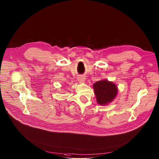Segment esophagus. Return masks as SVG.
<instances>
[{
  "label": "esophagus",
  "instance_id": "obj_1",
  "mask_svg": "<svg viewBox=\"0 0 159 159\" xmlns=\"http://www.w3.org/2000/svg\"><path fill=\"white\" fill-rule=\"evenodd\" d=\"M85 80H86V78L84 76H80L78 78V81L80 83H84L85 81Z\"/></svg>",
  "mask_w": 159,
  "mask_h": 159
}]
</instances>
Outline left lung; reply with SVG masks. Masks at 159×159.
<instances>
[{
  "mask_svg": "<svg viewBox=\"0 0 159 159\" xmlns=\"http://www.w3.org/2000/svg\"><path fill=\"white\" fill-rule=\"evenodd\" d=\"M92 88L97 103L102 106L107 105L113 102L118 93L117 86L113 82L107 80L95 82Z\"/></svg>",
  "mask_w": 159,
  "mask_h": 159,
  "instance_id": "8db88e82",
  "label": "left lung"
}]
</instances>
